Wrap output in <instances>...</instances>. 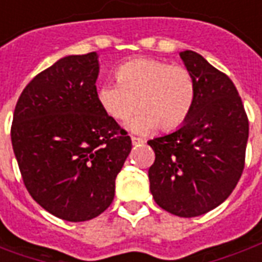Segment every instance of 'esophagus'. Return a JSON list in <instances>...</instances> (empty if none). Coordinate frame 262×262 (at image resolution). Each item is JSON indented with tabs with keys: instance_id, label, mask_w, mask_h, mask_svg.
Instances as JSON below:
<instances>
[{
	"instance_id": "34e87169",
	"label": "esophagus",
	"mask_w": 262,
	"mask_h": 262,
	"mask_svg": "<svg viewBox=\"0 0 262 262\" xmlns=\"http://www.w3.org/2000/svg\"><path fill=\"white\" fill-rule=\"evenodd\" d=\"M132 143H133V144H140V143H143V140L140 139V137L132 136Z\"/></svg>"
}]
</instances>
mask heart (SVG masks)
Listing matches in <instances>:
<instances>
[{
	"mask_svg": "<svg viewBox=\"0 0 262 262\" xmlns=\"http://www.w3.org/2000/svg\"><path fill=\"white\" fill-rule=\"evenodd\" d=\"M116 82L98 88L99 106L109 118L125 122L137 133L159 127L176 130L191 115L196 98V81L184 66H172L165 60L140 57L119 66L115 71Z\"/></svg>",
	"mask_w": 262,
	"mask_h": 262,
	"instance_id": "b5f03b06",
	"label": "heart"
}]
</instances>
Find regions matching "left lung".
<instances>
[{"instance_id":"obj_1","label":"left lung","mask_w":262,"mask_h":262,"mask_svg":"<svg viewBox=\"0 0 262 262\" xmlns=\"http://www.w3.org/2000/svg\"><path fill=\"white\" fill-rule=\"evenodd\" d=\"M195 77V105L184 125L148 140L154 201L167 212L195 217L225 202L244 170L248 118L233 81L201 54L180 53Z\"/></svg>"}]
</instances>
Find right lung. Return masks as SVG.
Instances as JSON below:
<instances>
[{"label": "right lung", "instance_id": "obj_1", "mask_svg": "<svg viewBox=\"0 0 262 262\" xmlns=\"http://www.w3.org/2000/svg\"><path fill=\"white\" fill-rule=\"evenodd\" d=\"M95 52L43 70L16 102L11 140L28 192L49 213L85 222L112 203L132 150L127 132L97 98Z\"/></svg>", "mask_w": 262, "mask_h": 262}]
</instances>
